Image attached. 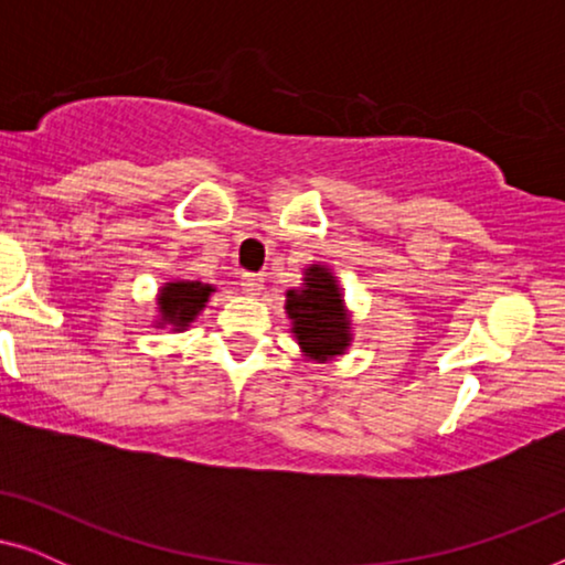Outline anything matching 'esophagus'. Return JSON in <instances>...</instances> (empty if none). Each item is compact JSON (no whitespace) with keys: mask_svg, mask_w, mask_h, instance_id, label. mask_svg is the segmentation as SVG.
Segmentation results:
<instances>
[{"mask_svg":"<svg viewBox=\"0 0 565 565\" xmlns=\"http://www.w3.org/2000/svg\"><path fill=\"white\" fill-rule=\"evenodd\" d=\"M242 288H244L246 296H259V292L265 290V277L254 275V273H246L242 277Z\"/></svg>","mask_w":565,"mask_h":565,"instance_id":"esophagus-1","label":"esophagus"}]
</instances>
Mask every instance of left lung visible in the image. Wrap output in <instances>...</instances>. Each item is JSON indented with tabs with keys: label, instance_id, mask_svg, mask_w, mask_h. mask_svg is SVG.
<instances>
[{
	"label": "left lung",
	"instance_id": "obj_1",
	"mask_svg": "<svg viewBox=\"0 0 565 565\" xmlns=\"http://www.w3.org/2000/svg\"><path fill=\"white\" fill-rule=\"evenodd\" d=\"M285 313L292 323L290 334L306 360L327 362L350 350V311L339 280L327 265L303 269V285L285 292Z\"/></svg>",
	"mask_w": 565,
	"mask_h": 565
}]
</instances>
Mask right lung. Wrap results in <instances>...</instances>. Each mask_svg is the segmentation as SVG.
<instances>
[{
  "label": "right lung",
  "instance_id": "obj_1",
  "mask_svg": "<svg viewBox=\"0 0 565 565\" xmlns=\"http://www.w3.org/2000/svg\"><path fill=\"white\" fill-rule=\"evenodd\" d=\"M213 292H215L213 285L198 282V280L164 282L157 296V308H159L157 329L169 327L172 331H184L192 321L198 319Z\"/></svg>",
  "mask_w": 565,
  "mask_h": 565
}]
</instances>
